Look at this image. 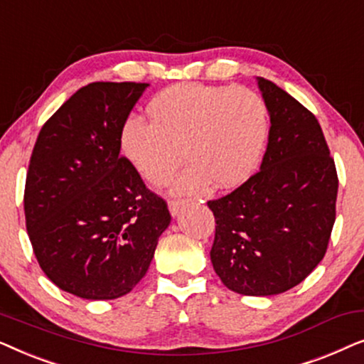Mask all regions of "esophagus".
I'll list each match as a JSON object with an SVG mask.
<instances>
[{
    "label": "esophagus",
    "mask_w": 364,
    "mask_h": 364,
    "mask_svg": "<svg viewBox=\"0 0 364 364\" xmlns=\"http://www.w3.org/2000/svg\"><path fill=\"white\" fill-rule=\"evenodd\" d=\"M183 205H186V200H181V198H177V200H171V202H168V210H171L172 217L178 215V212L182 210Z\"/></svg>",
    "instance_id": "34e87169"
}]
</instances>
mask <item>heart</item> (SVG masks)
I'll list each match as a JSON object with an SVG mask.
<instances>
[{"instance_id": "heart-1", "label": "heart", "mask_w": 364, "mask_h": 364, "mask_svg": "<svg viewBox=\"0 0 364 364\" xmlns=\"http://www.w3.org/2000/svg\"><path fill=\"white\" fill-rule=\"evenodd\" d=\"M150 121L129 117L119 134L122 156L154 186H162L181 164L176 192L240 186L255 172L268 139V109L250 89L177 84L149 102Z\"/></svg>"}]
</instances>
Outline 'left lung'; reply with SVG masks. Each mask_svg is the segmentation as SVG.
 I'll list each match as a JSON object with an SVG mask.
<instances>
[{
    "instance_id": "8db88e82",
    "label": "left lung",
    "mask_w": 364,
    "mask_h": 364,
    "mask_svg": "<svg viewBox=\"0 0 364 364\" xmlns=\"http://www.w3.org/2000/svg\"><path fill=\"white\" fill-rule=\"evenodd\" d=\"M257 84L272 124L260 171L207 205L217 223L210 260L223 285L270 296L301 283L325 257L338 176L316 117L268 79Z\"/></svg>"
}]
</instances>
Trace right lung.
Here are the masks:
<instances>
[{"mask_svg": "<svg viewBox=\"0 0 364 364\" xmlns=\"http://www.w3.org/2000/svg\"><path fill=\"white\" fill-rule=\"evenodd\" d=\"M147 82H91L49 117L34 144L24 215L34 255L61 290L86 300L127 295L171 223L126 157L119 134Z\"/></svg>", "mask_w": 364, "mask_h": 364, "instance_id": "1", "label": "right lung"}]
</instances>
